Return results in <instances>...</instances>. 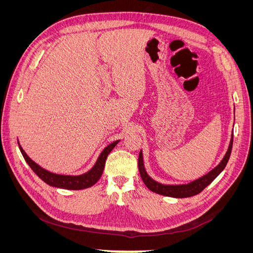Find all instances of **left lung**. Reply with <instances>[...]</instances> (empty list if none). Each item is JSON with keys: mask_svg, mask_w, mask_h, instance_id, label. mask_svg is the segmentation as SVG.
<instances>
[{"mask_svg": "<svg viewBox=\"0 0 253 253\" xmlns=\"http://www.w3.org/2000/svg\"><path fill=\"white\" fill-rule=\"evenodd\" d=\"M232 144H233V131L231 135L230 143H229V147L225 156L220 160V163L214 168V169H212L210 172H208L204 176H202V177L197 178L193 181L188 182V183H178V185H176V183L175 185H167V183H162L155 179H153L148 174L147 170H145L143 154L141 150L139 153V158H138V167H139L140 176L144 182V185L148 187V189H150L151 191H153V192H155L157 194L169 196V197H175V198H185V197L194 196L198 193H201L207 186H209L210 183L215 179L221 172H223L225 167L227 166L229 157L231 155Z\"/></svg>", "mask_w": 253, "mask_h": 253, "instance_id": "obj_1", "label": "left lung"}]
</instances>
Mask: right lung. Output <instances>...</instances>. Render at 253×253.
<instances>
[{
  "label": "right lung",
  "instance_id": "obj_1",
  "mask_svg": "<svg viewBox=\"0 0 253 253\" xmlns=\"http://www.w3.org/2000/svg\"><path fill=\"white\" fill-rule=\"evenodd\" d=\"M119 141L120 140H116L112 142L111 144H109L108 147H105L100 153V155H99L97 162L95 163L93 168H91V169L88 170L87 172L80 175H62V174H56V173L45 170L44 168L36 164L34 160L26 154L25 151L21 147L19 141H18V144H19L22 155L25 159V162L28 164L30 168H32V170L39 176L44 182H46L47 185L51 187L67 189V190H82V189H86L94 186L95 183L100 179L104 170L105 160L108 158V155L112 152V150L116 147Z\"/></svg>",
  "mask_w": 253,
  "mask_h": 253
}]
</instances>
